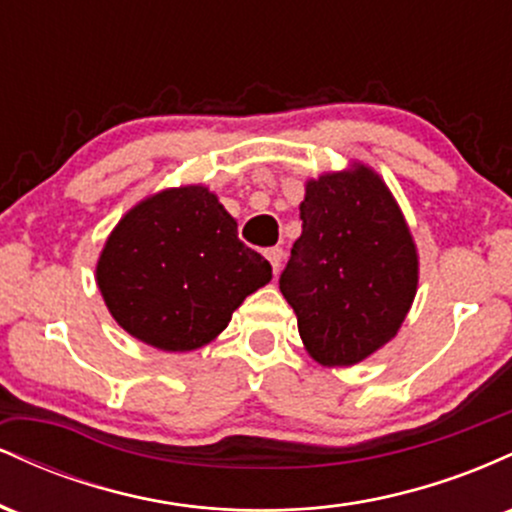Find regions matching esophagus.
Wrapping results in <instances>:
<instances>
[{"label":"esophagus","instance_id":"esophagus-1","mask_svg":"<svg viewBox=\"0 0 512 512\" xmlns=\"http://www.w3.org/2000/svg\"><path fill=\"white\" fill-rule=\"evenodd\" d=\"M264 257H267L269 264H272L274 274H279L281 260H284V250H281V248H269V250H264Z\"/></svg>","mask_w":512,"mask_h":512}]
</instances>
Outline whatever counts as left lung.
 Wrapping results in <instances>:
<instances>
[{
    "instance_id": "8db88e82",
    "label": "left lung",
    "mask_w": 512,
    "mask_h": 512,
    "mask_svg": "<svg viewBox=\"0 0 512 512\" xmlns=\"http://www.w3.org/2000/svg\"><path fill=\"white\" fill-rule=\"evenodd\" d=\"M303 233L279 289L320 366H356L397 337L419 286V252L390 187L366 163L305 182Z\"/></svg>"
}]
</instances>
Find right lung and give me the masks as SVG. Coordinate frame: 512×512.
I'll return each instance as SVG.
<instances>
[{
	"mask_svg": "<svg viewBox=\"0 0 512 512\" xmlns=\"http://www.w3.org/2000/svg\"><path fill=\"white\" fill-rule=\"evenodd\" d=\"M269 281L272 264L238 238L236 219L204 185L168 187L134 204L96 264L117 325L170 354L214 342Z\"/></svg>",
	"mask_w": 512,
	"mask_h": 512,
	"instance_id": "1",
	"label": "right lung"
}]
</instances>
